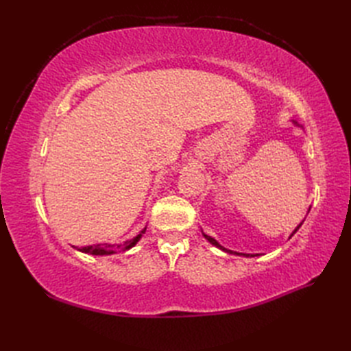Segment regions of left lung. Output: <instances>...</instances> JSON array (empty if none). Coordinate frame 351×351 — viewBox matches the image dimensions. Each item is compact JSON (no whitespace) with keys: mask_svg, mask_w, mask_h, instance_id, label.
Instances as JSON below:
<instances>
[{"mask_svg":"<svg viewBox=\"0 0 351 351\" xmlns=\"http://www.w3.org/2000/svg\"><path fill=\"white\" fill-rule=\"evenodd\" d=\"M291 123L294 124V125H297V127H300V129H303V125H300L299 123H297V121H294V120H291ZM311 210V206H309V209H307V212H309ZM304 221V219H303ZM303 221L300 222V224L299 226H297L295 228H294V231L291 232V234H290V237L289 239H291L294 234H295V231L297 230H299L300 227H302V224H303ZM202 234H204V237L212 244V246H215V247H218V249H221L222 252H226V253H230V254H237V256H244V258H254V256H259V253H241V252H234V250H230V249H227V247H224V246H221V244L214 239V237H210V236H208V234H205V232L204 231H202Z\"/></svg>","mask_w":351,"mask_h":351,"instance_id":"8db88e82","label":"left lung"}]
</instances>
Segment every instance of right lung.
Segmentation results:
<instances>
[{"mask_svg": "<svg viewBox=\"0 0 351 351\" xmlns=\"http://www.w3.org/2000/svg\"><path fill=\"white\" fill-rule=\"evenodd\" d=\"M146 227L137 234L136 237L130 239V240H125L124 243H98V244H92V246H84V247H76L73 246L74 249H77L82 253H88V254H93V256H105V254H114V253H119V252H125L132 247H134L137 241L142 239V236L145 234Z\"/></svg>", "mask_w": 351, "mask_h": 351, "instance_id": "obj_1", "label": "right lung"}]
</instances>
